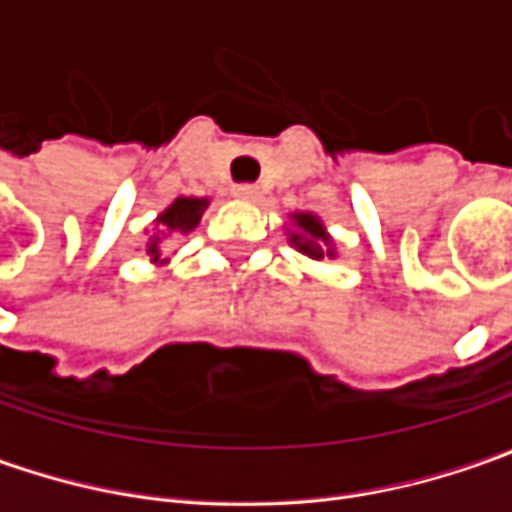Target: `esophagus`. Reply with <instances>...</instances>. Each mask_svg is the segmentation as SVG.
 Listing matches in <instances>:
<instances>
[{
	"label": "esophagus",
	"mask_w": 512,
	"mask_h": 512,
	"mask_svg": "<svg viewBox=\"0 0 512 512\" xmlns=\"http://www.w3.org/2000/svg\"><path fill=\"white\" fill-rule=\"evenodd\" d=\"M233 196L236 199H242V202H256L259 199V190L253 185H239V187H233Z\"/></svg>",
	"instance_id": "esophagus-1"
}]
</instances>
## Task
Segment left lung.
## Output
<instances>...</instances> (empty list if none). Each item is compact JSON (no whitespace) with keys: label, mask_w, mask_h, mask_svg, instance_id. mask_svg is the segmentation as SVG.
<instances>
[{"label":"left lung","mask_w":512,"mask_h":512,"mask_svg":"<svg viewBox=\"0 0 512 512\" xmlns=\"http://www.w3.org/2000/svg\"><path fill=\"white\" fill-rule=\"evenodd\" d=\"M290 227H287V242L290 247H296L302 256L313 259V262H322V259H336V242L333 236L327 233L325 222L310 213V210H296L287 216Z\"/></svg>","instance_id":"obj_1"}]
</instances>
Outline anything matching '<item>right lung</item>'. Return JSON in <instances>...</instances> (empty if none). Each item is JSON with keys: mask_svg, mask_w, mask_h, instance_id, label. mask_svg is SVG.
Segmentation results:
<instances>
[{"mask_svg": "<svg viewBox=\"0 0 512 512\" xmlns=\"http://www.w3.org/2000/svg\"><path fill=\"white\" fill-rule=\"evenodd\" d=\"M207 205H210L207 196H176V199L153 219L156 233H150L148 242H145V253H148L153 265H168L170 259H162V242H165L168 236H176V233L185 236L190 230H196L199 222H202V213L207 210Z\"/></svg>", "mask_w": 512, "mask_h": 512, "instance_id": "obj_1", "label": "right lung"}]
</instances>
